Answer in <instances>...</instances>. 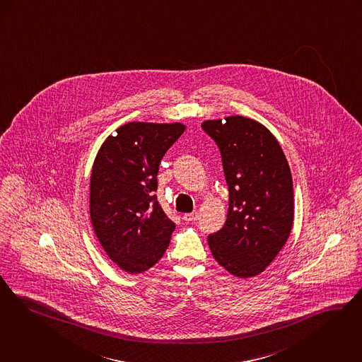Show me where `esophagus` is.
Wrapping results in <instances>:
<instances>
[{"mask_svg":"<svg viewBox=\"0 0 362 362\" xmlns=\"http://www.w3.org/2000/svg\"><path fill=\"white\" fill-rule=\"evenodd\" d=\"M198 218H199L198 213H189V214H185V216H183V219H185L186 222H194V221H197Z\"/></svg>","mask_w":362,"mask_h":362,"instance_id":"obj_1","label":"esophagus"}]
</instances>
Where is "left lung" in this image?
<instances>
[{
	"label": "left lung",
	"instance_id": "1",
	"mask_svg": "<svg viewBox=\"0 0 362 362\" xmlns=\"http://www.w3.org/2000/svg\"><path fill=\"white\" fill-rule=\"evenodd\" d=\"M229 186L225 226L207 237L210 250L229 274L260 275L286 245L293 223V188L288 161L277 139L256 119H207Z\"/></svg>",
	"mask_w": 362,
	"mask_h": 362
}]
</instances>
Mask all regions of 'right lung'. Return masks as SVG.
Masks as SVG:
<instances>
[{
    "label": "right lung",
    "mask_w": 362,
    "mask_h": 362,
    "mask_svg": "<svg viewBox=\"0 0 362 362\" xmlns=\"http://www.w3.org/2000/svg\"><path fill=\"white\" fill-rule=\"evenodd\" d=\"M180 122H128L107 136L90 176L94 233L118 268L141 274L163 257L175 223L156 201L160 161L182 136Z\"/></svg>",
    "instance_id": "right-lung-1"
}]
</instances>
